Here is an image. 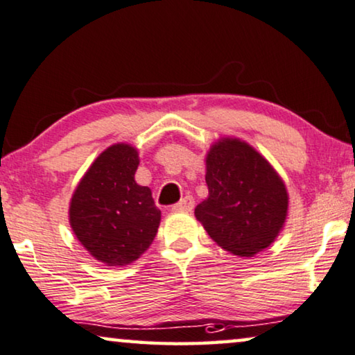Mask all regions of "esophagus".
<instances>
[{"label":"esophagus","mask_w":355,"mask_h":355,"mask_svg":"<svg viewBox=\"0 0 355 355\" xmlns=\"http://www.w3.org/2000/svg\"><path fill=\"white\" fill-rule=\"evenodd\" d=\"M193 207H194V199L191 198V196H187V198H183L180 202L173 204L172 210L173 211H189Z\"/></svg>","instance_id":"1"}]
</instances>
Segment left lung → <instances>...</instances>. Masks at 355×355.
<instances>
[{
  "instance_id": "obj_1",
  "label": "left lung",
  "mask_w": 355,
  "mask_h": 355,
  "mask_svg": "<svg viewBox=\"0 0 355 355\" xmlns=\"http://www.w3.org/2000/svg\"><path fill=\"white\" fill-rule=\"evenodd\" d=\"M209 198L194 215L220 247L253 257L271 245L287 216L288 196L274 168L252 146L225 139L210 148Z\"/></svg>"
}]
</instances>
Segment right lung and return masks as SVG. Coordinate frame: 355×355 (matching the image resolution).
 <instances>
[{
  "label": "right lung",
  "instance_id": "obj_1",
  "mask_svg": "<svg viewBox=\"0 0 355 355\" xmlns=\"http://www.w3.org/2000/svg\"><path fill=\"white\" fill-rule=\"evenodd\" d=\"M139 153L113 145L79 182L70 204V223L79 242L108 266H124L156 237L161 210L151 189L135 183Z\"/></svg>",
  "mask_w": 355,
  "mask_h": 355
}]
</instances>
